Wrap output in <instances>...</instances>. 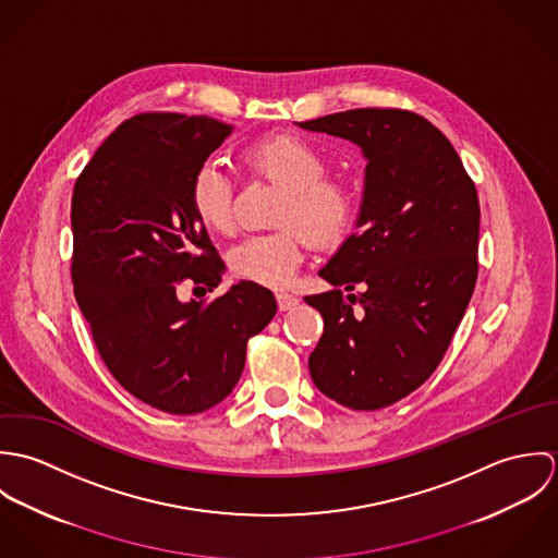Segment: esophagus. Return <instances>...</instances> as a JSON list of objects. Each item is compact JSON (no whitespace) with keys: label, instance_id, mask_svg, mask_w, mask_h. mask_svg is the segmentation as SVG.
Returning a JSON list of instances; mask_svg holds the SVG:
<instances>
[{"label":"esophagus","instance_id":"1","mask_svg":"<svg viewBox=\"0 0 558 558\" xmlns=\"http://www.w3.org/2000/svg\"><path fill=\"white\" fill-rule=\"evenodd\" d=\"M277 305H279L281 312H290V310H294L299 305V299L294 294L281 292V294H277Z\"/></svg>","mask_w":558,"mask_h":558}]
</instances>
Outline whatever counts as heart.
<instances>
[{"label":"heart","mask_w":558,"mask_h":558,"mask_svg":"<svg viewBox=\"0 0 558 558\" xmlns=\"http://www.w3.org/2000/svg\"><path fill=\"white\" fill-rule=\"evenodd\" d=\"M242 159L246 167L286 189L275 213L277 232L239 242L228 264L234 277L266 288H286L307 253V238L316 244L341 239L356 213L350 184L328 178V159L318 148L294 135H277L251 144ZM189 204L195 219L210 232H230L234 226V184L217 160L197 167Z\"/></svg>","instance_id":"heart-1"}]
</instances>
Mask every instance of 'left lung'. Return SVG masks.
I'll return each mask as SVG.
<instances>
[{"mask_svg":"<svg viewBox=\"0 0 558 558\" xmlns=\"http://www.w3.org/2000/svg\"><path fill=\"white\" fill-rule=\"evenodd\" d=\"M301 129L361 146L359 232L319 270L332 290L305 296L324 319L314 385L352 410H380L440 365L477 283L478 197L451 142L405 109H350ZM356 284L362 292L342 296Z\"/></svg>","mask_w":558,"mask_h":558,"instance_id":"8db88e82","label":"left lung"}]
</instances>
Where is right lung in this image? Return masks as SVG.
Segmentation results:
<instances>
[{"label":"right lung","instance_id":"1","mask_svg":"<svg viewBox=\"0 0 558 558\" xmlns=\"http://www.w3.org/2000/svg\"><path fill=\"white\" fill-rule=\"evenodd\" d=\"M230 133L208 116L137 113L102 142L73 191L71 275L96 350L131 396L169 414L228 398L246 341L277 314L272 292L253 281L210 303L175 292L184 281L208 292L221 281L226 266L189 189Z\"/></svg>","mask_w":558,"mask_h":558}]
</instances>
